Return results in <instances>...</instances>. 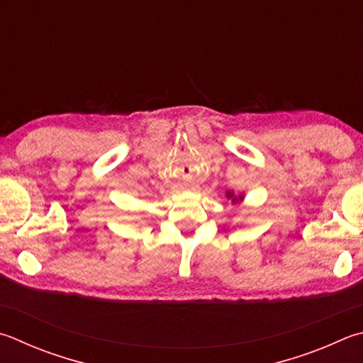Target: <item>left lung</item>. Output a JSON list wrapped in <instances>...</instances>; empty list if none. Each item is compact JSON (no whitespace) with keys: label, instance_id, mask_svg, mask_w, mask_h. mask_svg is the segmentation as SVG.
I'll return each instance as SVG.
<instances>
[{"label":"left lung","instance_id":"left-lung-1","mask_svg":"<svg viewBox=\"0 0 363 363\" xmlns=\"http://www.w3.org/2000/svg\"><path fill=\"white\" fill-rule=\"evenodd\" d=\"M228 196H230V199H232V196H233V195H232V194H228ZM233 200H235V199H233Z\"/></svg>","mask_w":363,"mask_h":363}]
</instances>
